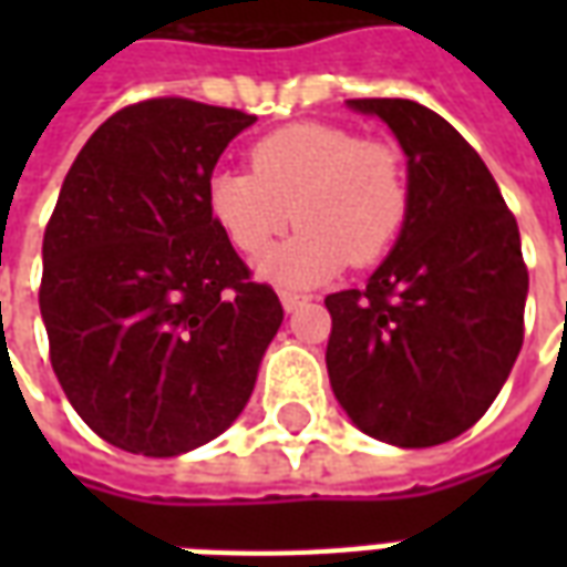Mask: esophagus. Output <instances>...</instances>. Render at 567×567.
Returning a JSON list of instances; mask_svg holds the SVG:
<instances>
[{
    "instance_id": "obj_1",
    "label": "esophagus",
    "mask_w": 567,
    "mask_h": 567,
    "mask_svg": "<svg viewBox=\"0 0 567 567\" xmlns=\"http://www.w3.org/2000/svg\"><path fill=\"white\" fill-rule=\"evenodd\" d=\"M279 300H282L285 312H295L297 307H303V303H307L309 297L307 295H297V291H282V295H279Z\"/></svg>"
}]
</instances>
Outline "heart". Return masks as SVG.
I'll return each instance as SVG.
<instances>
[{
	"label": "heart",
	"mask_w": 567,
	"mask_h": 567,
	"mask_svg": "<svg viewBox=\"0 0 567 567\" xmlns=\"http://www.w3.org/2000/svg\"><path fill=\"white\" fill-rule=\"evenodd\" d=\"M248 157L251 173H215L206 199L215 224L246 258L264 255L291 218L303 227L260 264L272 282L309 288L349 260L377 264L404 230L410 178L394 140H358L337 124L300 121L260 136Z\"/></svg>",
	"instance_id": "1"
}]
</instances>
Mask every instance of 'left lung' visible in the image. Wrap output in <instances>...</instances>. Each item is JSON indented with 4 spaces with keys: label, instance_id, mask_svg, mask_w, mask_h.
Segmentation results:
<instances>
[{
    "label": "left lung",
    "instance_id": "obj_1",
    "mask_svg": "<svg viewBox=\"0 0 567 567\" xmlns=\"http://www.w3.org/2000/svg\"><path fill=\"white\" fill-rule=\"evenodd\" d=\"M406 154L410 209L364 288L324 297L328 377L364 434L422 450L486 413L523 349L519 227L458 130L413 100H349Z\"/></svg>",
    "mask_w": 567,
    "mask_h": 567
}]
</instances>
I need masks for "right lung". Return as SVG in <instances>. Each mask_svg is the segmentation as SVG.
I'll return each instance as SVG.
<instances>
[{
    "label": "right lung",
    "instance_id": "right-lung-1",
    "mask_svg": "<svg viewBox=\"0 0 567 567\" xmlns=\"http://www.w3.org/2000/svg\"><path fill=\"white\" fill-rule=\"evenodd\" d=\"M255 115L157 96L93 133L42 243L51 368L117 450L169 458L215 440L251 398L282 324L206 199L212 169Z\"/></svg>",
    "mask_w": 567,
    "mask_h": 567
}]
</instances>
